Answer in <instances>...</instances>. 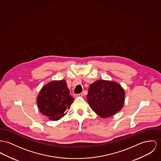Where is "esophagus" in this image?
Here are the masks:
<instances>
[{
  "label": "esophagus",
  "instance_id": "obj_1",
  "mask_svg": "<svg viewBox=\"0 0 161 161\" xmlns=\"http://www.w3.org/2000/svg\"><path fill=\"white\" fill-rule=\"evenodd\" d=\"M75 97H83V93H79V94H76V95H75Z\"/></svg>",
  "mask_w": 161,
  "mask_h": 161
}]
</instances>
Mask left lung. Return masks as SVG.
<instances>
[{"label": "left lung", "instance_id": "1", "mask_svg": "<svg viewBox=\"0 0 161 161\" xmlns=\"http://www.w3.org/2000/svg\"><path fill=\"white\" fill-rule=\"evenodd\" d=\"M125 93L116 82L98 80L90 84L86 99L92 109L102 118L115 115L123 106Z\"/></svg>", "mask_w": 161, "mask_h": 161}]
</instances>
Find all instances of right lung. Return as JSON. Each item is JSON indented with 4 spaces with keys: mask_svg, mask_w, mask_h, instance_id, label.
Instances as JSON below:
<instances>
[{
    "mask_svg": "<svg viewBox=\"0 0 161 161\" xmlns=\"http://www.w3.org/2000/svg\"><path fill=\"white\" fill-rule=\"evenodd\" d=\"M69 93L65 80L52 81L46 84L36 99L40 111L51 120L60 119L74 101Z\"/></svg>",
    "mask_w": 161,
    "mask_h": 161,
    "instance_id": "right-lung-1",
    "label": "right lung"
}]
</instances>
